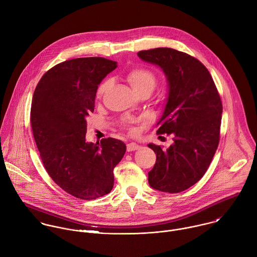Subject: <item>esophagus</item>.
<instances>
[{
	"label": "esophagus",
	"mask_w": 257,
	"mask_h": 257,
	"mask_svg": "<svg viewBox=\"0 0 257 257\" xmlns=\"http://www.w3.org/2000/svg\"><path fill=\"white\" fill-rule=\"evenodd\" d=\"M138 149H140V145H138L137 143L132 142V143H128V144H127V151H128V152H130V151H135V150H138Z\"/></svg>",
	"instance_id": "esophagus-1"
}]
</instances>
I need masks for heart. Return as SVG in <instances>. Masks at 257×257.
Here are the masks:
<instances>
[{
  "mask_svg": "<svg viewBox=\"0 0 257 257\" xmlns=\"http://www.w3.org/2000/svg\"><path fill=\"white\" fill-rule=\"evenodd\" d=\"M127 81L129 82L130 86L133 88V90L137 93L142 90H152L154 89L156 85V77L155 75L148 69L144 68H136L131 70L127 74ZM110 86V81L107 80L103 82L98 90H97V96L98 98H101L104 93L107 91V89Z\"/></svg>",
  "mask_w": 257,
  "mask_h": 257,
  "instance_id": "1",
  "label": "heart"
}]
</instances>
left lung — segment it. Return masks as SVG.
<instances>
[{
    "label": "left lung",
    "instance_id": "obj_1",
    "mask_svg": "<svg viewBox=\"0 0 257 257\" xmlns=\"http://www.w3.org/2000/svg\"><path fill=\"white\" fill-rule=\"evenodd\" d=\"M137 55L166 76L168 93L157 133L173 136L167 149L148 144L156 154L148 181L156 190L178 193L199 181L212 161L219 143L222 103L210 73L194 57L171 48Z\"/></svg>",
    "mask_w": 257,
    "mask_h": 257
}]
</instances>
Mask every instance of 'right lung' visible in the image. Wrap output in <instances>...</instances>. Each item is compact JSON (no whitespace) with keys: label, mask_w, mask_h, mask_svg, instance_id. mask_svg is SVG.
Returning a JSON list of instances; mask_svg holds the SVG:
<instances>
[{"label":"right lung","mask_w":257,"mask_h":257,"mask_svg":"<svg viewBox=\"0 0 257 257\" xmlns=\"http://www.w3.org/2000/svg\"><path fill=\"white\" fill-rule=\"evenodd\" d=\"M116 68L101 57L68 60L46 72L33 95L31 126L43 164L58 186L80 199L112 190L113 170L126 152L118 139L86 141L98 85Z\"/></svg>","instance_id":"right-lung-1"}]
</instances>
